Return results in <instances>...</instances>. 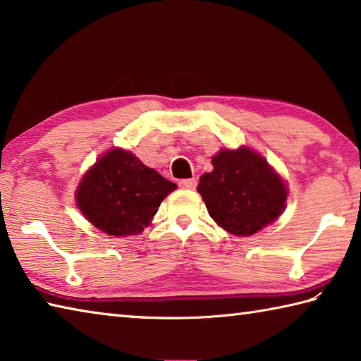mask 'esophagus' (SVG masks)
<instances>
[{"mask_svg": "<svg viewBox=\"0 0 361 361\" xmlns=\"http://www.w3.org/2000/svg\"><path fill=\"white\" fill-rule=\"evenodd\" d=\"M180 188L183 189H194L195 186H197V180L195 178H188V180H180Z\"/></svg>", "mask_w": 361, "mask_h": 361, "instance_id": "34e87169", "label": "esophagus"}]
</instances>
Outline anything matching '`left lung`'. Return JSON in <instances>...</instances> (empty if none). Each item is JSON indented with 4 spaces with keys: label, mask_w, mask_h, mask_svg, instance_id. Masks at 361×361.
Listing matches in <instances>:
<instances>
[{
    "label": "left lung",
    "mask_w": 361,
    "mask_h": 361,
    "mask_svg": "<svg viewBox=\"0 0 361 361\" xmlns=\"http://www.w3.org/2000/svg\"><path fill=\"white\" fill-rule=\"evenodd\" d=\"M197 191L210 216L231 234L252 235L276 221L286 200V188L267 162L252 149H223L212 159Z\"/></svg>",
    "instance_id": "1"
}]
</instances>
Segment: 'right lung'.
<instances>
[{
	"mask_svg": "<svg viewBox=\"0 0 361 361\" xmlns=\"http://www.w3.org/2000/svg\"><path fill=\"white\" fill-rule=\"evenodd\" d=\"M176 185L129 151L111 149L89 170L76 191L82 215L109 235L142 232Z\"/></svg>",
	"mask_w": 361,
	"mask_h": 361,
	"instance_id": "right-lung-1",
	"label": "right lung"
}]
</instances>
